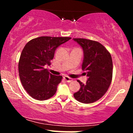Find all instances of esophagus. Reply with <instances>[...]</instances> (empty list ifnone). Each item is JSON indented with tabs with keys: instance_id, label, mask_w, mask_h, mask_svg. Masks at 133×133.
Listing matches in <instances>:
<instances>
[{
	"instance_id": "obj_1",
	"label": "esophagus",
	"mask_w": 133,
	"mask_h": 133,
	"mask_svg": "<svg viewBox=\"0 0 133 133\" xmlns=\"http://www.w3.org/2000/svg\"><path fill=\"white\" fill-rule=\"evenodd\" d=\"M63 78H64V80H65V81H66L67 82H72L73 80L71 78L69 77V76H64Z\"/></svg>"
}]
</instances>
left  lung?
I'll return each instance as SVG.
<instances>
[{
    "label": "left lung",
    "instance_id": "obj_1",
    "mask_svg": "<svg viewBox=\"0 0 133 133\" xmlns=\"http://www.w3.org/2000/svg\"><path fill=\"white\" fill-rule=\"evenodd\" d=\"M84 50L82 68L88 79L86 84L78 80L80 89L73 95L77 101L91 104L101 98L108 91L112 78V61L108 49L98 42L73 38Z\"/></svg>",
    "mask_w": 133,
    "mask_h": 133
}]
</instances>
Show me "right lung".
Listing matches in <instances>:
<instances>
[{
	"label": "right lung",
	"mask_w": 133,
	"mask_h": 133,
	"mask_svg": "<svg viewBox=\"0 0 133 133\" xmlns=\"http://www.w3.org/2000/svg\"><path fill=\"white\" fill-rule=\"evenodd\" d=\"M71 38L40 37L25 44L18 62V73L22 86L32 98L45 100L56 93L62 76L52 75L45 65H50L59 45Z\"/></svg>",
	"instance_id": "1"
}]
</instances>
